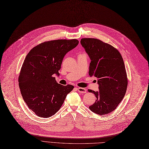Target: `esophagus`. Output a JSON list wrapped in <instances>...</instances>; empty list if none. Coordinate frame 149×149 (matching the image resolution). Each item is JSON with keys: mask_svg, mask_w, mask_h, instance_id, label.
Returning <instances> with one entry per match:
<instances>
[{"mask_svg": "<svg viewBox=\"0 0 149 149\" xmlns=\"http://www.w3.org/2000/svg\"><path fill=\"white\" fill-rule=\"evenodd\" d=\"M77 90L79 93H86V89L84 88H81V87H78L77 88Z\"/></svg>", "mask_w": 149, "mask_h": 149, "instance_id": "34e87169", "label": "esophagus"}]
</instances>
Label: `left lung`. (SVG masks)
Wrapping results in <instances>:
<instances>
[{"mask_svg":"<svg viewBox=\"0 0 149 149\" xmlns=\"http://www.w3.org/2000/svg\"><path fill=\"white\" fill-rule=\"evenodd\" d=\"M80 43L91 59L89 75L96 77L99 84L98 91L88 90L96 97L89 108L100 115L111 113L122 101L127 89L123 58L117 48L97 38H84Z\"/></svg>","mask_w":149,"mask_h":149,"instance_id":"8db88e82","label":"left lung"}]
</instances>
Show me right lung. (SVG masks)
I'll return each instance as SVG.
<instances>
[{"label": "right lung", "mask_w": 149, "mask_h": 149, "mask_svg": "<svg viewBox=\"0 0 149 149\" xmlns=\"http://www.w3.org/2000/svg\"><path fill=\"white\" fill-rule=\"evenodd\" d=\"M79 42L77 39L44 42L27 54L19 75V86L27 106L37 116L48 118L54 115L74 89L73 85L58 84L53 74L59 75L65 54Z\"/></svg>", "instance_id": "1"}]
</instances>
